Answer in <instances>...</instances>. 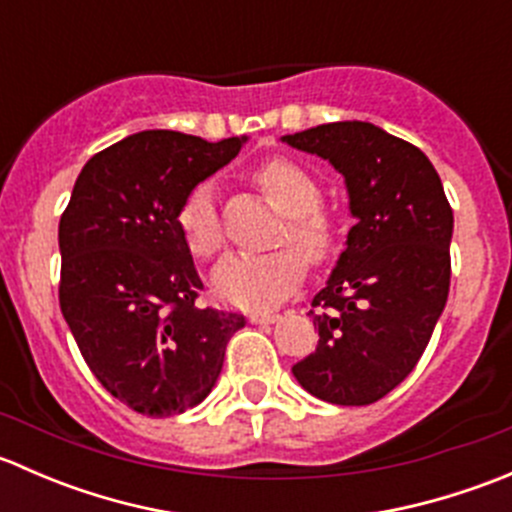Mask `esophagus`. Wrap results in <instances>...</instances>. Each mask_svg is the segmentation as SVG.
<instances>
[{
	"mask_svg": "<svg viewBox=\"0 0 512 512\" xmlns=\"http://www.w3.org/2000/svg\"><path fill=\"white\" fill-rule=\"evenodd\" d=\"M250 319L255 324H275L277 319H280V314L277 312H255V314H250Z\"/></svg>",
	"mask_w": 512,
	"mask_h": 512,
	"instance_id": "esophagus-1",
	"label": "esophagus"
}]
</instances>
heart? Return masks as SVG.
<instances>
[{
	"label": "heart",
	"instance_id": "obj_1",
	"mask_svg": "<svg viewBox=\"0 0 512 512\" xmlns=\"http://www.w3.org/2000/svg\"><path fill=\"white\" fill-rule=\"evenodd\" d=\"M255 183L272 205L289 215L285 240H292L309 260L319 265L339 250L342 227L329 210L322 208V185L307 168L289 158H272L255 170ZM175 220L195 257L210 260L218 255L225 235L213 185H195L185 195ZM302 252L282 247L267 255L225 257L213 272L215 292L235 307H272L304 280L307 262Z\"/></svg>",
	"mask_w": 512,
	"mask_h": 512
}]
</instances>
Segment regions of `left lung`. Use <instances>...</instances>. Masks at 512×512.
<instances>
[{"instance_id": "8db88e82", "label": "left lung", "mask_w": 512, "mask_h": 512, "mask_svg": "<svg viewBox=\"0 0 512 512\" xmlns=\"http://www.w3.org/2000/svg\"><path fill=\"white\" fill-rule=\"evenodd\" d=\"M285 141L344 175L356 218L309 309L317 352L292 374L329 404H374L414 371L446 307L451 203L423 151L374 123H324Z\"/></svg>"}]
</instances>
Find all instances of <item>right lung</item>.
Returning <instances> with one entry per match:
<instances>
[{"label":"right lung","instance_id":"right-lung-1","mask_svg":"<svg viewBox=\"0 0 512 512\" xmlns=\"http://www.w3.org/2000/svg\"><path fill=\"white\" fill-rule=\"evenodd\" d=\"M245 138L143 131L81 168L59 220V304L103 389L143 416L198 406L218 381L240 312L203 307L178 227L185 195Z\"/></svg>","mask_w":512,"mask_h":512}]
</instances>
